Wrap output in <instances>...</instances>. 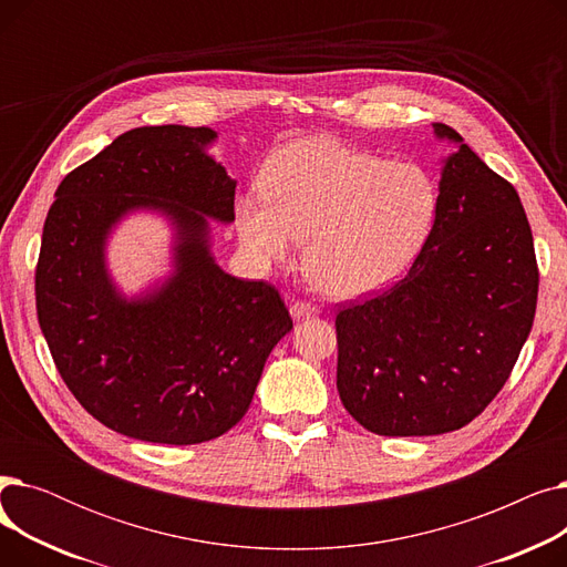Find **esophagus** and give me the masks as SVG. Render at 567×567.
Wrapping results in <instances>:
<instances>
[{
  "label": "esophagus",
  "instance_id": "34e87169",
  "mask_svg": "<svg viewBox=\"0 0 567 567\" xmlns=\"http://www.w3.org/2000/svg\"><path fill=\"white\" fill-rule=\"evenodd\" d=\"M319 310L312 306V303H306V301H293L289 306V315L293 319H308V317H315Z\"/></svg>",
  "mask_w": 567,
  "mask_h": 567
}]
</instances>
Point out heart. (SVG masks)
<instances>
[{"instance_id":"obj_1","label":"heart","mask_w":567,"mask_h":567,"mask_svg":"<svg viewBox=\"0 0 567 567\" xmlns=\"http://www.w3.org/2000/svg\"><path fill=\"white\" fill-rule=\"evenodd\" d=\"M261 197L236 202L250 257L287 264L306 239L303 266L331 299H361L393 285L423 250L439 212L434 178L331 137L293 140L266 161Z\"/></svg>"}]
</instances>
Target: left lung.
Segmentation results:
<instances>
[{
	"mask_svg": "<svg viewBox=\"0 0 567 567\" xmlns=\"http://www.w3.org/2000/svg\"><path fill=\"white\" fill-rule=\"evenodd\" d=\"M443 158L439 212L409 274L338 312V393L381 436L468 425L508 381L538 303L533 234L517 190L432 124Z\"/></svg>",
	"mask_w": 567,
	"mask_h": 567,
	"instance_id": "left-lung-1",
	"label": "left lung"
}]
</instances>
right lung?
Returning <instances> with one entry per match:
<instances>
[{
	"label": "right lung",
	"mask_w": 567,
	"mask_h": 567,
	"mask_svg": "<svg viewBox=\"0 0 567 567\" xmlns=\"http://www.w3.org/2000/svg\"><path fill=\"white\" fill-rule=\"evenodd\" d=\"M218 133L144 126L59 184L37 266V312L54 365L105 427L148 443L212 441L244 419L264 363L293 329L280 293L225 274L212 223H234L236 182L208 156ZM173 227V271L135 297L104 248L131 213Z\"/></svg>",
	"instance_id": "add662e5"
}]
</instances>
